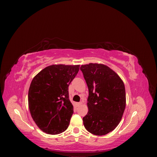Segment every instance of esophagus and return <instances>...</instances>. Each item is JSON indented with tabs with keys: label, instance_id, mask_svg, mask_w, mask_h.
I'll return each instance as SVG.
<instances>
[{
	"label": "esophagus",
	"instance_id": "obj_1",
	"mask_svg": "<svg viewBox=\"0 0 157 157\" xmlns=\"http://www.w3.org/2000/svg\"><path fill=\"white\" fill-rule=\"evenodd\" d=\"M81 104H82V102H77V103H76V105H77V107H78V106H80V105H81Z\"/></svg>",
	"mask_w": 157,
	"mask_h": 157
}]
</instances>
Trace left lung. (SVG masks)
Listing matches in <instances>:
<instances>
[{"label": "left lung", "mask_w": 157, "mask_h": 157, "mask_svg": "<svg viewBox=\"0 0 157 157\" xmlns=\"http://www.w3.org/2000/svg\"><path fill=\"white\" fill-rule=\"evenodd\" d=\"M88 88V111L85 128L96 136L106 135L119 124L126 107L124 84L115 71L102 64L81 65Z\"/></svg>", "instance_id": "obj_1"}]
</instances>
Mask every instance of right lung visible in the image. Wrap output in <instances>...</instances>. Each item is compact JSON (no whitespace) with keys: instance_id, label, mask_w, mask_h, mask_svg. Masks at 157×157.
Listing matches in <instances>:
<instances>
[{"instance_id":"right-lung-1","label":"right lung","mask_w":157,"mask_h":157,"mask_svg":"<svg viewBox=\"0 0 157 157\" xmlns=\"http://www.w3.org/2000/svg\"><path fill=\"white\" fill-rule=\"evenodd\" d=\"M79 65H52L32 80L28 103L33 121L48 134L67 130L73 114L69 98V86L77 75Z\"/></svg>"}]
</instances>
